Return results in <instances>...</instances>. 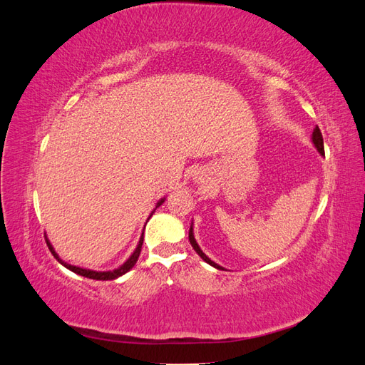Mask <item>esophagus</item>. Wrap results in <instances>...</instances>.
Masks as SVG:
<instances>
[{
  "mask_svg": "<svg viewBox=\"0 0 365 365\" xmlns=\"http://www.w3.org/2000/svg\"><path fill=\"white\" fill-rule=\"evenodd\" d=\"M200 180H201V178H200Z\"/></svg>",
  "mask_w": 365,
  "mask_h": 365,
  "instance_id": "1",
  "label": "esophagus"
}]
</instances>
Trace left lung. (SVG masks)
Segmentation results:
<instances>
[{
  "label": "left lung",
  "mask_w": 365,
  "mask_h": 365,
  "mask_svg": "<svg viewBox=\"0 0 365 365\" xmlns=\"http://www.w3.org/2000/svg\"><path fill=\"white\" fill-rule=\"evenodd\" d=\"M312 143H314V146L317 148V150L322 153V155H324V143H323V135H322V130H319V128L317 126L315 129H314V132H312ZM189 240H190V244H192V247H193V250L200 254V257L202 259V260H205L208 264H212V267H215V268H217V269H224L222 267H219L217 263H215L213 260H210L205 254L202 252V250L200 248V245H197V242H196V239H195V236H193V225L190 227V230H189Z\"/></svg>",
  "instance_id": "1"
}]
</instances>
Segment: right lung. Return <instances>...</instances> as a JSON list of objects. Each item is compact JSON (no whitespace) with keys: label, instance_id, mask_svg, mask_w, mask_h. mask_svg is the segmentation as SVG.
I'll list each match as a JSON object with an SVG mask.
<instances>
[{"label":"right lung","instance_id":"1","mask_svg":"<svg viewBox=\"0 0 365 365\" xmlns=\"http://www.w3.org/2000/svg\"><path fill=\"white\" fill-rule=\"evenodd\" d=\"M163 202H164V197L157 202L155 208L160 207ZM152 213H153V212H152ZM152 213H150V216H152ZM150 216H149V217H150ZM143 235H145V233H143ZM143 235H141V237H140V242H138V245H137L135 251L130 254V257H129L123 264H121V267H118L117 269H113V271H93V269H85V268L74 267V264H70V263H67V262H63L62 259H59L58 252L54 251V248L51 247V244H50L48 240H47V245H48V248H50L53 256L56 257V260H58L61 264H63V267L67 268V269H70V271H73V272H76V274H79V275H83V277H86V279H93V280H114V279L120 277V275L126 274V272H128L129 269H132V267H134V264L137 263L138 256H140V252H141L143 239H145V236H143Z\"/></svg>","mask_w":365,"mask_h":365}]
</instances>
